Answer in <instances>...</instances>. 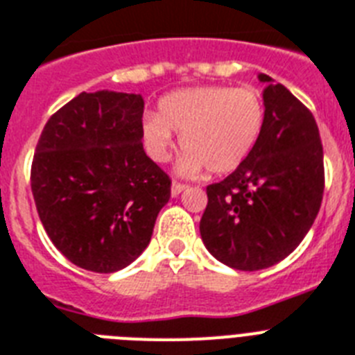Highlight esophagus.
Listing matches in <instances>:
<instances>
[{"label":"esophagus","instance_id":"34e87169","mask_svg":"<svg viewBox=\"0 0 355 355\" xmlns=\"http://www.w3.org/2000/svg\"><path fill=\"white\" fill-rule=\"evenodd\" d=\"M187 187H189V186H186V184L173 182V184H171V195H173V197H178V195H180V193L186 191Z\"/></svg>","mask_w":355,"mask_h":355}]
</instances>
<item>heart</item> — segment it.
<instances>
[{
    "mask_svg": "<svg viewBox=\"0 0 355 355\" xmlns=\"http://www.w3.org/2000/svg\"><path fill=\"white\" fill-rule=\"evenodd\" d=\"M264 128V105L255 91L227 85L178 89L158 102V114L142 122V144L153 162H168L175 149V135L186 155L180 175H213L235 171L257 146Z\"/></svg>",
    "mask_w": 355,
    "mask_h": 355,
    "instance_id": "heart-1",
    "label": "heart"
}]
</instances>
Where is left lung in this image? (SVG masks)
Returning <instances> with one entry per match:
<instances>
[{
	"mask_svg": "<svg viewBox=\"0 0 355 355\" xmlns=\"http://www.w3.org/2000/svg\"><path fill=\"white\" fill-rule=\"evenodd\" d=\"M264 128L252 155L207 186L200 237L213 257L243 272L277 264L301 244L324 189L318 123L284 85L259 76Z\"/></svg>",
	"mask_w": 355,
	"mask_h": 355,
	"instance_id": "left-lung-1",
	"label": "left lung"
}]
</instances>
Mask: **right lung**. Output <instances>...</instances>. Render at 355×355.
I'll return each mask as SVG.
<instances>
[{"instance_id":"1","label":"right lung","mask_w":355,"mask_h":355,"mask_svg":"<svg viewBox=\"0 0 355 355\" xmlns=\"http://www.w3.org/2000/svg\"><path fill=\"white\" fill-rule=\"evenodd\" d=\"M144 98L82 93L49 118L31 187L54 246L96 273L129 266L151 241L171 180L142 146Z\"/></svg>"}]
</instances>
